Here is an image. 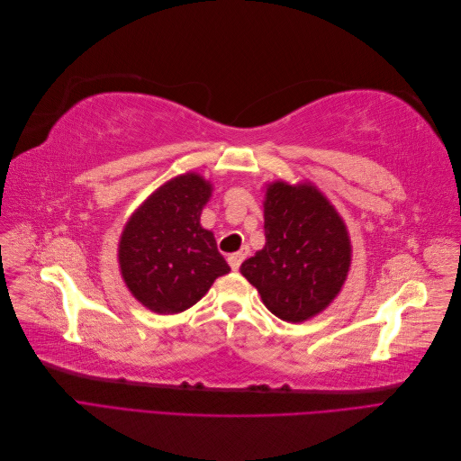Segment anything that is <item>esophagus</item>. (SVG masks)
I'll list each match as a JSON object with an SVG mask.
<instances>
[{"instance_id": "34e87169", "label": "esophagus", "mask_w": 461, "mask_h": 461, "mask_svg": "<svg viewBox=\"0 0 461 461\" xmlns=\"http://www.w3.org/2000/svg\"><path fill=\"white\" fill-rule=\"evenodd\" d=\"M248 252H249V248H248V246H242L240 252H234V254H230V256L227 258V259H229V265L232 267V271H239V267L242 265V261L246 259Z\"/></svg>"}]
</instances>
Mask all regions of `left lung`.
<instances>
[{
  "mask_svg": "<svg viewBox=\"0 0 461 461\" xmlns=\"http://www.w3.org/2000/svg\"><path fill=\"white\" fill-rule=\"evenodd\" d=\"M265 246L240 265L273 315L302 323L340 294L352 265L346 222L310 180L265 185Z\"/></svg>",
  "mask_w": 461,
  "mask_h": 461,
  "instance_id": "8db88e82",
  "label": "left lung"
}]
</instances>
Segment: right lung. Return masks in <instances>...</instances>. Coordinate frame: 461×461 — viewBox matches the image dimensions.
<instances>
[{
	"instance_id": "right-lung-1",
	"label": "right lung",
	"mask_w": 461,
	"mask_h": 461,
	"mask_svg": "<svg viewBox=\"0 0 461 461\" xmlns=\"http://www.w3.org/2000/svg\"><path fill=\"white\" fill-rule=\"evenodd\" d=\"M213 185L196 171L167 180L134 209L119 239V269L131 294L159 315L186 312L230 271L200 215Z\"/></svg>"
}]
</instances>
